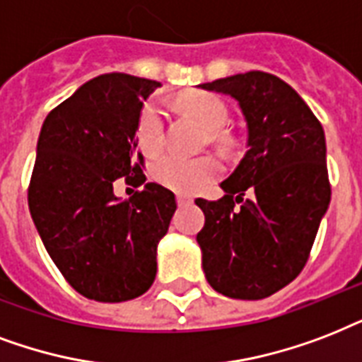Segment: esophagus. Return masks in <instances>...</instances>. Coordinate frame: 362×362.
<instances>
[{
	"label": "esophagus",
	"mask_w": 362,
	"mask_h": 362,
	"mask_svg": "<svg viewBox=\"0 0 362 362\" xmlns=\"http://www.w3.org/2000/svg\"><path fill=\"white\" fill-rule=\"evenodd\" d=\"M177 204L179 206H189V204H192V198L187 194H177Z\"/></svg>",
	"instance_id": "esophagus-1"
}]
</instances>
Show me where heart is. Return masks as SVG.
<instances>
[{
  "label": "heart",
  "mask_w": 362,
  "mask_h": 362,
  "mask_svg": "<svg viewBox=\"0 0 362 362\" xmlns=\"http://www.w3.org/2000/svg\"><path fill=\"white\" fill-rule=\"evenodd\" d=\"M181 107L187 115L200 122L207 132H219L228 120L225 103L211 94H190L181 100ZM136 139L139 149L147 155H156L164 147V111L156 102L143 109L137 120ZM221 173V164L213 156H187L168 153L153 162L151 175L156 183L175 192H196Z\"/></svg>",
  "instance_id": "b5f03b06"
}]
</instances>
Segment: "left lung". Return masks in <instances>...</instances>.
<instances>
[{"instance_id": "1", "label": "left lung", "mask_w": 362, "mask_h": 362, "mask_svg": "<svg viewBox=\"0 0 362 362\" xmlns=\"http://www.w3.org/2000/svg\"><path fill=\"white\" fill-rule=\"evenodd\" d=\"M200 88L234 98L247 122V153L221 183L225 196L196 198L206 215L202 268L221 295L260 300L300 274L329 209L323 126L295 88L264 71Z\"/></svg>"}]
</instances>
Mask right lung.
<instances>
[{
  "label": "right lung",
  "mask_w": 362,
  "mask_h": 362,
  "mask_svg": "<svg viewBox=\"0 0 362 362\" xmlns=\"http://www.w3.org/2000/svg\"><path fill=\"white\" fill-rule=\"evenodd\" d=\"M158 86L134 75H100L41 126L28 206L50 259L90 300H132L155 281L156 247L177 204L162 185L142 184L136 130L143 102ZM119 177L144 189L120 201L112 192Z\"/></svg>",
  "instance_id": "right-lung-1"
}]
</instances>
